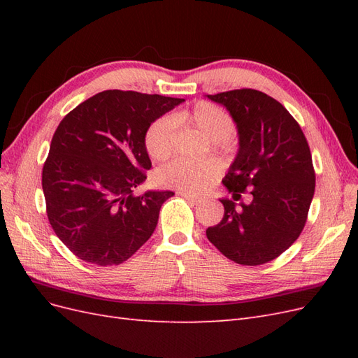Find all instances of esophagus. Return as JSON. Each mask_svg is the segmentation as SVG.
<instances>
[{
  "label": "esophagus",
  "instance_id": "1",
  "mask_svg": "<svg viewBox=\"0 0 358 358\" xmlns=\"http://www.w3.org/2000/svg\"><path fill=\"white\" fill-rule=\"evenodd\" d=\"M178 194H180V196L185 199V200H188V201H191V203H194V204H199L200 201H201V199H199V197H196V196H191V194H188V192H178Z\"/></svg>",
  "mask_w": 358,
  "mask_h": 358
}]
</instances>
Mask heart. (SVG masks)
<instances>
[{"label": "heart", "instance_id": "heart-1", "mask_svg": "<svg viewBox=\"0 0 358 358\" xmlns=\"http://www.w3.org/2000/svg\"><path fill=\"white\" fill-rule=\"evenodd\" d=\"M176 125L197 127L206 136H209L218 148L227 145L234 128L231 115L221 106L210 101H199L189 110H180L171 116L159 117L150 124L145 134V146L150 158L164 161L171 155ZM220 173L221 166L213 159H175L158 169L157 182L161 187L199 194L208 189L218 179Z\"/></svg>", "mask_w": 358, "mask_h": 358}]
</instances>
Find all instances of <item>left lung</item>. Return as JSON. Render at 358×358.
<instances>
[{"instance_id": "obj_1", "label": "left lung", "mask_w": 358, "mask_h": 358, "mask_svg": "<svg viewBox=\"0 0 358 358\" xmlns=\"http://www.w3.org/2000/svg\"><path fill=\"white\" fill-rule=\"evenodd\" d=\"M227 107L237 125L239 152L222 183L234 199L249 191L251 204L237 209L221 200L224 216L206 236L231 262H272L305 229L315 192V170L299 122L272 96L251 88L208 95Z\"/></svg>"}]
</instances>
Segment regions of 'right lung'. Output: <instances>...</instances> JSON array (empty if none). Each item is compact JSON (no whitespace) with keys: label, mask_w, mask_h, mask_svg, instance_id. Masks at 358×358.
<instances>
[{"label":"right lung","mask_w":358,"mask_h":358,"mask_svg":"<svg viewBox=\"0 0 358 358\" xmlns=\"http://www.w3.org/2000/svg\"><path fill=\"white\" fill-rule=\"evenodd\" d=\"M185 101L109 90L64 116L41 173L53 231L86 263L117 266L152 236L171 191L134 196L152 167L145 134L157 117Z\"/></svg>","instance_id":"add662e5"}]
</instances>
